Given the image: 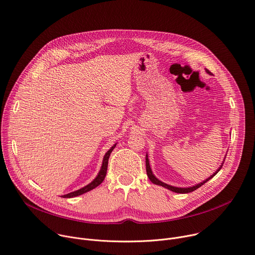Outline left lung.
<instances>
[{
    "mask_svg": "<svg viewBox=\"0 0 255 255\" xmlns=\"http://www.w3.org/2000/svg\"><path fill=\"white\" fill-rule=\"evenodd\" d=\"M206 72H207L209 75H212V73H211L208 69H206ZM225 158H226V157H225ZM224 161H225V159L223 160L221 166L219 167V169H217L216 172H214L213 175H211L210 177H208L206 180H204V181H202V182H200V183H197V184H195V185L189 186V187H177V186H172V185H169V184L164 183V182H162L161 180H159V179L154 175V173H153V171H152L151 166H150V161H149V158H148V154H146V170H147V175H148L149 179H150L154 184L163 186V187H165V188H167V189H169V190L177 192V193H188V192H191V191L197 189L199 187H201V186H202L203 184H205L207 181H209L210 179H212V178L220 171V169L222 168V166H223V164H224Z\"/></svg>",
    "mask_w": 255,
    "mask_h": 255,
    "instance_id": "obj_1",
    "label": "left lung"
}]
</instances>
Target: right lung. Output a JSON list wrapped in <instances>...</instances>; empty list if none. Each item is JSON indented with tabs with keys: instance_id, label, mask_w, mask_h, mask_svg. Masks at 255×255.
I'll return each mask as SVG.
<instances>
[{
	"instance_id": "obj_1",
	"label": "right lung",
	"mask_w": 255,
	"mask_h": 255,
	"mask_svg": "<svg viewBox=\"0 0 255 255\" xmlns=\"http://www.w3.org/2000/svg\"><path fill=\"white\" fill-rule=\"evenodd\" d=\"M116 146H117V144L113 145V146L105 153V155H104V157H103V161H102L101 168H100V170H99L97 176H96L89 184H87L86 186H84V187H82V188H80V189H78V190H75V191H72V192H70V193L64 194V195H62V197H67V199H70V197H75V196L81 195V194H83V193H86V192H88V191L94 189L95 187H97L99 184H101L102 181L104 180L105 176H106V171H107V166H108V159H109V156H110L111 152L113 151V149L116 148Z\"/></svg>"
}]
</instances>
